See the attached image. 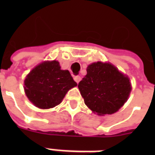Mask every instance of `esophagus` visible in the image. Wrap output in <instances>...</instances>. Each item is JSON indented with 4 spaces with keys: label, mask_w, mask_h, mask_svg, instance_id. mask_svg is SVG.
I'll return each instance as SVG.
<instances>
[{
    "label": "esophagus",
    "mask_w": 155,
    "mask_h": 155,
    "mask_svg": "<svg viewBox=\"0 0 155 155\" xmlns=\"http://www.w3.org/2000/svg\"><path fill=\"white\" fill-rule=\"evenodd\" d=\"M74 80H75V81L77 83V84H79V82L81 80V77L79 76V75H76V76H74Z\"/></svg>",
    "instance_id": "esophagus-1"
}]
</instances>
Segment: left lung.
I'll use <instances>...</instances> for the list:
<instances>
[{"mask_svg": "<svg viewBox=\"0 0 155 155\" xmlns=\"http://www.w3.org/2000/svg\"><path fill=\"white\" fill-rule=\"evenodd\" d=\"M78 87L85 104L95 113L113 114L120 109L131 92L128 76L109 63L97 62L88 65L87 75Z\"/></svg>", "mask_w": 155, "mask_h": 155, "instance_id": "1", "label": "left lung"}]
</instances>
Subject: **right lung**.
<instances>
[{"mask_svg":"<svg viewBox=\"0 0 155 155\" xmlns=\"http://www.w3.org/2000/svg\"><path fill=\"white\" fill-rule=\"evenodd\" d=\"M25 92L36 107L47 109L62 102L67 92L77 84L69 71L61 70L58 61H45L35 67L25 79Z\"/></svg>","mask_w":155,"mask_h":155,"instance_id":"obj_1","label":"right lung"}]
</instances>
